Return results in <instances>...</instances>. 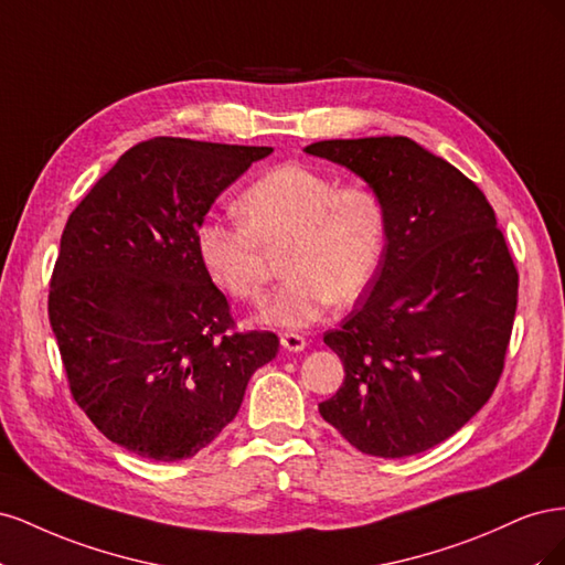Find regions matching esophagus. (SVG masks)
<instances>
[{
    "label": "esophagus",
    "instance_id": "34e87169",
    "mask_svg": "<svg viewBox=\"0 0 565 565\" xmlns=\"http://www.w3.org/2000/svg\"><path fill=\"white\" fill-rule=\"evenodd\" d=\"M280 344L285 351H292V353H299L306 349V339L297 332H282L280 334Z\"/></svg>",
    "mask_w": 565,
    "mask_h": 565
}]
</instances>
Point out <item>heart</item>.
Segmentation results:
<instances>
[{
    "instance_id": "heart-1",
    "label": "heart",
    "mask_w": 565,
    "mask_h": 565,
    "mask_svg": "<svg viewBox=\"0 0 565 565\" xmlns=\"http://www.w3.org/2000/svg\"><path fill=\"white\" fill-rule=\"evenodd\" d=\"M237 212L243 221H200L198 259L221 292L249 301L266 282L262 247L285 245L287 278L259 311L273 328H306L334 301L358 299L382 264L386 207L370 185H339L318 169L280 164L245 188Z\"/></svg>"
}]
</instances>
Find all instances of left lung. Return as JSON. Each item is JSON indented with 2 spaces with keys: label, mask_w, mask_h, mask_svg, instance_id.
<instances>
[{
  "label": "left lung",
  "mask_w": 565,
  "mask_h": 565,
  "mask_svg": "<svg viewBox=\"0 0 565 565\" xmlns=\"http://www.w3.org/2000/svg\"><path fill=\"white\" fill-rule=\"evenodd\" d=\"M386 207V247L367 297L322 341L344 384L318 405L353 448L409 457L459 431L492 396L516 313L519 273L490 202L407 136L318 141Z\"/></svg>",
  "instance_id": "8db88e82"
}]
</instances>
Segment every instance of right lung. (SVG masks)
I'll use <instances>...</instances> for the list:
<instances>
[{
	"instance_id": "obj_1",
	"label": "right lung",
	"mask_w": 565,
	"mask_h": 565,
	"mask_svg": "<svg viewBox=\"0 0 565 565\" xmlns=\"http://www.w3.org/2000/svg\"><path fill=\"white\" fill-rule=\"evenodd\" d=\"M266 146L150 139L127 150L65 224L49 322L77 405L125 450L198 455L233 422L273 332H235L200 266L195 228Z\"/></svg>"
}]
</instances>
